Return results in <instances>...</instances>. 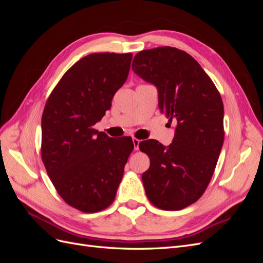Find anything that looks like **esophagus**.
<instances>
[{"label": "esophagus", "mask_w": 263, "mask_h": 263, "mask_svg": "<svg viewBox=\"0 0 263 263\" xmlns=\"http://www.w3.org/2000/svg\"><path fill=\"white\" fill-rule=\"evenodd\" d=\"M133 142H134L135 150H138L139 149V142H140V140L137 139V138H133Z\"/></svg>", "instance_id": "obj_1"}]
</instances>
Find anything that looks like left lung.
Here are the masks:
<instances>
[{
	"label": "left lung",
	"mask_w": 263,
	"mask_h": 263,
	"mask_svg": "<svg viewBox=\"0 0 263 263\" xmlns=\"http://www.w3.org/2000/svg\"><path fill=\"white\" fill-rule=\"evenodd\" d=\"M132 69L158 90L159 108L177 124L171 144L141 141L150 159L142 173L146 195L158 209L178 211L208 187L224 142V105L211 78L192 55L173 47L142 50Z\"/></svg>",
	"instance_id": "left-lung-1"
}]
</instances>
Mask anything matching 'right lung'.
<instances>
[{
	"label": "right lung",
	"mask_w": 263,
	"mask_h": 263,
	"mask_svg": "<svg viewBox=\"0 0 263 263\" xmlns=\"http://www.w3.org/2000/svg\"><path fill=\"white\" fill-rule=\"evenodd\" d=\"M132 53L99 52L77 61L47 100L42 117V159L67 204L95 213L113 203L130 137L110 138L93 126L112 106L128 77Z\"/></svg>",
	"instance_id": "add662e5"
}]
</instances>
